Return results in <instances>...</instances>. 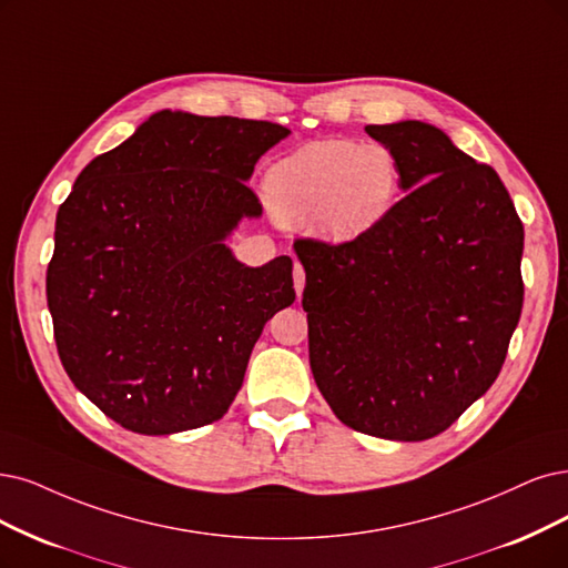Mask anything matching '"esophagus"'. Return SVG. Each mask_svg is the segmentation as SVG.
<instances>
[{"label": "esophagus", "mask_w": 568, "mask_h": 568, "mask_svg": "<svg viewBox=\"0 0 568 568\" xmlns=\"http://www.w3.org/2000/svg\"><path fill=\"white\" fill-rule=\"evenodd\" d=\"M292 276H295V290L297 295H302L304 292V283H306V273H304V266L300 262H295V271H292Z\"/></svg>", "instance_id": "1"}]
</instances>
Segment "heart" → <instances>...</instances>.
I'll return each mask as SVG.
<instances>
[{
    "mask_svg": "<svg viewBox=\"0 0 568 568\" xmlns=\"http://www.w3.org/2000/svg\"><path fill=\"white\" fill-rule=\"evenodd\" d=\"M264 184L283 222H308L323 241L351 243L395 207L400 165L379 142L316 140L273 163Z\"/></svg>",
    "mask_w": 568,
    "mask_h": 568,
    "instance_id": "b5f03b06",
    "label": "heart"
}]
</instances>
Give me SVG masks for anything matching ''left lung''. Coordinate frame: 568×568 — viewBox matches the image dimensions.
<instances>
[{
    "label": "left lung",
    "instance_id": "8db88e82",
    "mask_svg": "<svg viewBox=\"0 0 568 568\" xmlns=\"http://www.w3.org/2000/svg\"><path fill=\"white\" fill-rule=\"evenodd\" d=\"M407 192L365 236L295 241L313 379L342 424L397 443L485 395L519 323L524 226L496 171L424 121L365 125Z\"/></svg>",
    "mask_w": 568,
    "mask_h": 568
}]
</instances>
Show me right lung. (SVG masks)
<instances>
[{
  "label": "right lung",
  "instance_id": "add662e5",
  "mask_svg": "<svg viewBox=\"0 0 568 568\" xmlns=\"http://www.w3.org/2000/svg\"><path fill=\"white\" fill-rule=\"evenodd\" d=\"M281 123L163 110L95 156L58 207L47 300L60 363L112 422L171 435L222 418L292 260L241 264L224 239L262 203L245 180Z\"/></svg>",
  "mask_w": 568,
  "mask_h": 568
}]
</instances>
